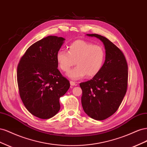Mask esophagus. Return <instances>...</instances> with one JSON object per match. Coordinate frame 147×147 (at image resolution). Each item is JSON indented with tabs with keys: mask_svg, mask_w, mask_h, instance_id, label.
I'll list each match as a JSON object with an SVG mask.
<instances>
[{
	"mask_svg": "<svg viewBox=\"0 0 147 147\" xmlns=\"http://www.w3.org/2000/svg\"><path fill=\"white\" fill-rule=\"evenodd\" d=\"M70 85L72 86H77V84L76 83H75L74 82H73V81H70Z\"/></svg>",
	"mask_w": 147,
	"mask_h": 147,
	"instance_id": "1",
	"label": "esophagus"
}]
</instances>
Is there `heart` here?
<instances>
[{
    "label": "heart",
    "instance_id": "obj_1",
    "mask_svg": "<svg viewBox=\"0 0 147 147\" xmlns=\"http://www.w3.org/2000/svg\"><path fill=\"white\" fill-rule=\"evenodd\" d=\"M105 57L103 47L83 40L71 43L67 51L59 50L56 56L59 68L64 72L68 71L75 61L77 65L67 74L72 80H79L86 75L88 77L96 76L103 66Z\"/></svg>",
    "mask_w": 147,
    "mask_h": 147
}]
</instances>
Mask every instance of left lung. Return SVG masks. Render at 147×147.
I'll use <instances>...</instances> for the list:
<instances>
[{
  "label": "left lung",
  "mask_w": 147,
  "mask_h": 147,
  "mask_svg": "<svg viewBox=\"0 0 147 147\" xmlns=\"http://www.w3.org/2000/svg\"><path fill=\"white\" fill-rule=\"evenodd\" d=\"M87 35L103 42L105 60L98 74L90 80L80 83L82 104L89 117L104 120L117 112L126 94L128 67L123 53L108 38L96 34Z\"/></svg>",
  "instance_id": "8db88e82"
}]
</instances>
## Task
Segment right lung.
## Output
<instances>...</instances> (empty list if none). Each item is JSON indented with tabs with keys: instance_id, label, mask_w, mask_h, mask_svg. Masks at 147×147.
<instances>
[{
	"instance_id": "1",
	"label": "right lung",
	"mask_w": 147,
	"mask_h": 147,
	"mask_svg": "<svg viewBox=\"0 0 147 147\" xmlns=\"http://www.w3.org/2000/svg\"><path fill=\"white\" fill-rule=\"evenodd\" d=\"M65 38L50 35L32 44L21 57L17 67L21 99L29 112L49 119L59 112V98L70 83L57 69V52Z\"/></svg>"
}]
</instances>
